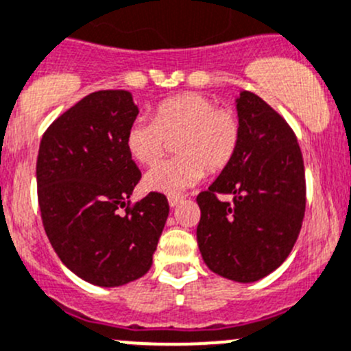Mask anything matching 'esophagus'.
Instances as JSON below:
<instances>
[{
	"mask_svg": "<svg viewBox=\"0 0 351 351\" xmlns=\"http://www.w3.org/2000/svg\"><path fill=\"white\" fill-rule=\"evenodd\" d=\"M182 197H178V195H169L168 197V202H169V206L171 207H175V206H178L180 202H182Z\"/></svg>",
	"mask_w": 351,
	"mask_h": 351,
	"instance_id": "esophagus-1",
	"label": "esophagus"
}]
</instances>
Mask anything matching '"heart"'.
Here are the masks:
<instances>
[{"label": "heart", "mask_w": 351, "mask_h": 351, "mask_svg": "<svg viewBox=\"0 0 351 351\" xmlns=\"http://www.w3.org/2000/svg\"><path fill=\"white\" fill-rule=\"evenodd\" d=\"M173 141L176 158L145 173L144 186L151 192L175 195L199 183L204 169L210 175L223 171L240 145L241 120L204 94L185 93L161 101L152 120L134 121L127 132L128 152L145 166L154 165Z\"/></svg>", "instance_id": "b5f03b06"}]
</instances>
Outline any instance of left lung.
<instances>
[{
    "mask_svg": "<svg viewBox=\"0 0 351 351\" xmlns=\"http://www.w3.org/2000/svg\"><path fill=\"white\" fill-rule=\"evenodd\" d=\"M241 141L233 161L197 195V243L213 273L252 283L290 255L305 216V168L297 135L254 93L237 99ZM234 200L223 203L219 195Z\"/></svg>",
    "mask_w": 351,
    "mask_h": 351,
    "instance_id": "obj_1",
    "label": "left lung"
}]
</instances>
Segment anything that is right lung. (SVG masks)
<instances>
[{
	"label": "right lung",
	"mask_w": 351,
	"mask_h": 351,
	"mask_svg": "<svg viewBox=\"0 0 351 351\" xmlns=\"http://www.w3.org/2000/svg\"><path fill=\"white\" fill-rule=\"evenodd\" d=\"M137 114L128 90H97L58 117L39 145L44 230L64 266L97 287H121L151 269L169 214L159 192L128 200L142 176L127 149Z\"/></svg>",
	"instance_id": "add662e5"
}]
</instances>
